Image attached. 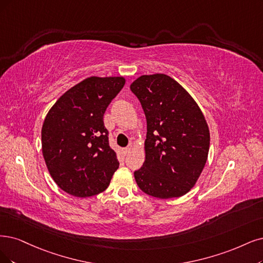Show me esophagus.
Wrapping results in <instances>:
<instances>
[{"label":"esophagus","instance_id":"obj_1","mask_svg":"<svg viewBox=\"0 0 263 263\" xmlns=\"http://www.w3.org/2000/svg\"><path fill=\"white\" fill-rule=\"evenodd\" d=\"M131 149H132V145H129L128 147H125V148H124V153H125V155H128V154L131 152Z\"/></svg>","mask_w":263,"mask_h":263}]
</instances>
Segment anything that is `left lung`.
Wrapping results in <instances>:
<instances>
[{"mask_svg": "<svg viewBox=\"0 0 263 263\" xmlns=\"http://www.w3.org/2000/svg\"><path fill=\"white\" fill-rule=\"evenodd\" d=\"M147 121L145 161L134 172L147 195L168 199L185 195L205 167L210 133L190 93L171 77L144 74L130 85Z\"/></svg>", "mask_w": 263, "mask_h": 263, "instance_id": "obj_1", "label": "left lung"}]
</instances>
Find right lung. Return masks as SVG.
Wrapping results in <instances>:
<instances>
[{"mask_svg": "<svg viewBox=\"0 0 263 263\" xmlns=\"http://www.w3.org/2000/svg\"><path fill=\"white\" fill-rule=\"evenodd\" d=\"M124 83L123 77L86 78L65 92L45 117L41 140L47 170L72 196L102 193L119 168L103 117Z\"/></svg>", "mask_w": 263, "mask_h": 263, "instance_id": "right-lung-1", "label": "right lung"}]
</instances>
